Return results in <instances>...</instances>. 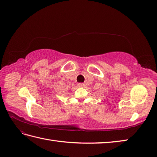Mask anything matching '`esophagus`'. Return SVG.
I'll return each mask as SVG.
<instances>
[{
  "label": "esophagus",
  "instance_id": "esophagus-1",
  "mask_svg": "<svg viewBox=\"0 0 157 157\" xmlns=\"http://www.w3.org/2000/svg\"><path fill=\"white\" fill-rule=\"evenodd\" d=\"M78 86H79V87H83V86H85V84L84 83H78Z\"/></svg>",
  "mask_w": 157,
  "mask_h": 157
}]
</instances>
